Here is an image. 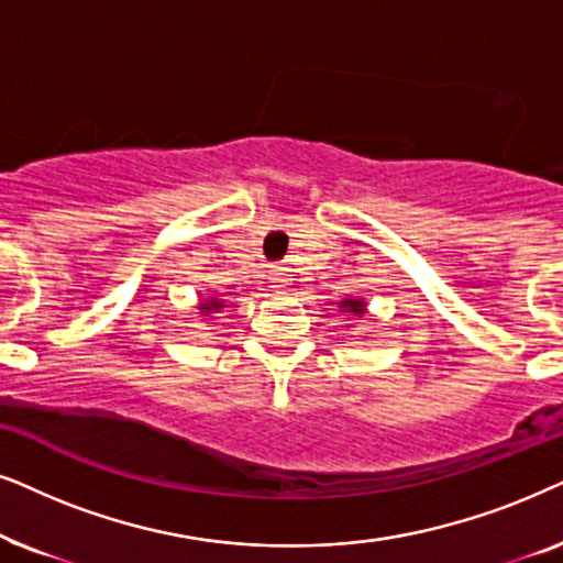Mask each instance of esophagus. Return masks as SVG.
Returning a JSON list of instances; mask_svg holds the SVG:
<instances>
[{"label": "esophagus", "instance_id": "obj_1", "mask_svg": "<svg viewBox=\"0 0 563 563\" xmlns=\"http://www.w3.org/2000/svg\"><path fill=\"white\" fill-rule=\"evenodd\" d=\"M290 280H294V275H290V269H288V267L275 265L273 269H269V283H273V288H277V290L288 288V286H290Z\"/></svg>", "mask_w": 563, "mask_h": 563}]
</instances>
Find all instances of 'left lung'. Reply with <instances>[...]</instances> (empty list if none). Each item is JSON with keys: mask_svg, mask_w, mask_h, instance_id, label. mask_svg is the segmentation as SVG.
Wrapping results in <instances>:
<instances>
[{"mask_svg": "<svg viewBox=\"0 0 563 563\" xmlns=\"http://www.w3.org/2000/svg\"><path fill=\"white\" fill-rule=\"evenodd\" d=\"M342 306H347L350 313H357V317L365 311L363 309V301H342Z\"/></svg>", "mask_w": 563, "mask_h": 563, "instance_id": "1", "label": "left lung"}]
</instances>
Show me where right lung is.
<instances>
[{"instance_id":"1","label":"right lung","mask_w":563,"mask_h":563,"mask_svg":"<svg viewBox=\"0 0 563 563\" xmlns=\"http://www.w3.org/2000/svg\"><path fill=\"white\" fill-rule=\"evenodd\" d=\"M213 309H221V303H216V301H211V303H203V313H211Z\"/></svg>"}]
</instances>
